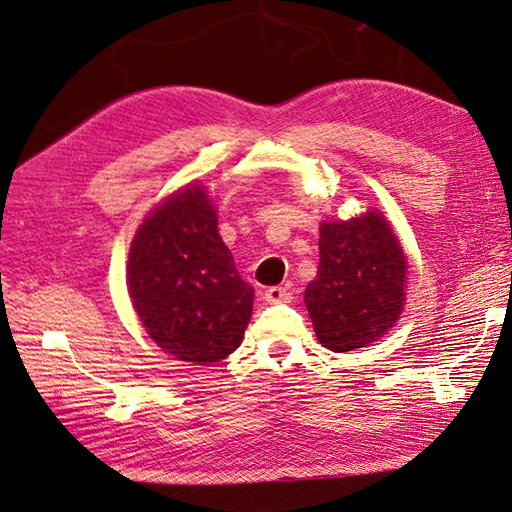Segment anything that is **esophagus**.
Wrapping results in <instances>:
<instances>
[{"instance_id": "obj_1", "label": "esophagus", "mask_w": 512, "mask_h": 512, "mask_svg": "<svg viewBox=\"0 0 512 512\" xmlns=\"http://www.w3.org/2000/svg\"><path fill=\"white\" fill-rule=\"evenodd\" d=\"M264 297H266V301H268V303H288V301L292 299L290 290H288V288H284V286H273V288H268Z\"/></svg>"}]
</instances>
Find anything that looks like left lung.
<instances>
[{
	"label": "left lung",
	"mask_w": 512,
	"mask_h": 512,
	"mask_svg": "<svg viewBox=\"0 0 512 512\" xmlns=\"http://www.w3.org/2000/svg\"><path fill=\"white\" fill-rule=\"evenodd\" d=\"M321 262L306 306L323 347L350 352L383 336L405 301L407 262L398 237L376 211L323 222Z\"/></svg>",
	"instance_id": "obj_1"
}]
</instances>
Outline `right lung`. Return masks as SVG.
Listing matches in <instances>:
<instances>
[{
	"mask_svg": "<svg viewBox=\"0 0 512 512\" xmlns=\"http://www.w3.org/2000/svg\"><path fill=\"white\" fill-rule=\"evenodd\" d=\"M127 288L140 321L178 361L209 365L235 352L253 314L202 187H184L151 213L129 248Z\"/></svg>",
	"mask_w": 512,
	"mask_h": 512,
	"instance_id": "1",
	"label": "right lung"
}]
</instances>
